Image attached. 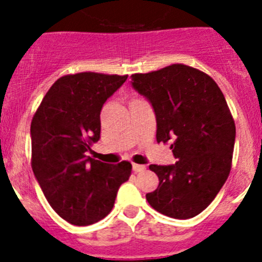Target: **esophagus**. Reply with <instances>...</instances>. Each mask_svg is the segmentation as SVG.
Wrapping results in <instances>:
<instances>
[{"instance_id":"1","label":"esophagus","mask_w":262,"mask_h":262,"mask_svg":"<svg viewBox=\"0 0 262 262\" xmlns=\"http://www.w3.org/2000/svg\"><path fill=\"white\" fill-rule=\"evenodd\" d=\"M133 170L135 173H140V172H144L145 170V166L144 165H140V164H133Z\"/></svg>"}]
</instances>
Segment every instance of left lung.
Wrapping results in <instances>:
<instances>
[{
  "instance_id": "left-lung-1",
  "label": "left lung",
  "mask_w": 262,
  "mask_h": 262,
  "mask_svg": "<svg viewBox=\"0 0 262 262\" xmlns=\"http://www.w3.org/2000/svg\"><path fill=\"white\" fill-rule=\"evenodd\" d=\"M131 78L134 89L154 107L157 143L172 142L177 159L172 165H149L159 186L145 198L166 216H195L230 174L236 128L226 98L209 75L184 64Z\"/></svg>"
}]
</instances>
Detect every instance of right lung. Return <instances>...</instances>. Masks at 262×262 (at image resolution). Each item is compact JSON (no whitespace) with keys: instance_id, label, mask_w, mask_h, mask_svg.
I'll list each match as a JSON object with an SVG mask.
<instances>
[{"instance_id":"1","label":"right lung","mask_w":262,"mask_h":262,"mask_svg":"<svg viewBox=\"0 0 262 262\" xmlns=\"http://www.w3.org/2000/svg\"><path fill=\"white\" fill-rule=\"evenodd\" d=\"M127 76L82 72L50 88L31 122V166L48 203L75 226L99 222L113 210L131 164L86 156L101 135L103 103Z\"/></svg>"}]
</instances>
